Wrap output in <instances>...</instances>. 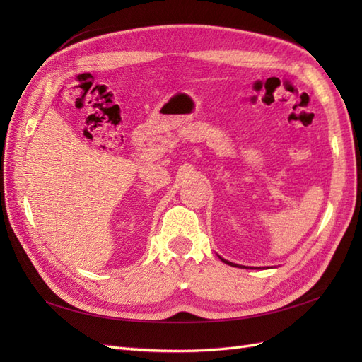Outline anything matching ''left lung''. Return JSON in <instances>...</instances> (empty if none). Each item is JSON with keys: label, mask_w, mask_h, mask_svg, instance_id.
I'll return each mask as SVG.
<instances>
[{"label": "left lung", "mask_w": 362, "mask_h": 362, "mask_svg": "<svg viewBox=\"0 0 362 362\" xmlns=\"http://www.w3.org/2000/svg\"><path fill=\"white\" fill-rule=\"evenodd\" d=\"M223 262H226V264H229V266H234V267H238L237 264H233V262H229V261H226V259H223V258H221Z\"/></svg>", "instance_id": "obj_1"}]
</instances>
